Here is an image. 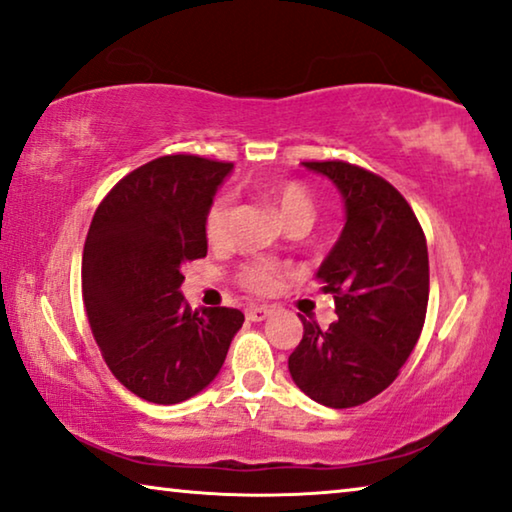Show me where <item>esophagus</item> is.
I'll list each match as a JSON object with an SVG mask.
<instances>
[{
  "label": "esophagus",
  "instance_id": "obj_1",
  "mask_svg": "<svg viewBox=\"0 0 512 512\" xmlns=\"http://www.w3.org/2000/svg\"><path fill=\"white\" fill-rule=\"evenodd\" d=\"M270 313H272V306H265V304L251 306V309H247V318L254 320V322H261V320L270 316Z\"/></svg>",
  "mask_w": 512,
  "mask_h": 512
}]
</instances>
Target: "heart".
Segmentation results:
<instances>
[{"label":"heart","mask_w":512,"mask_h":512,"mask_svg":"<svg viewBox=\"0 0 512 512\" xmlns=\"http://www.w3.org/2000/svg\"><path fill=\"white\" fill-rule=\"evenodd\" d=\"M263 196L267 203L277 210L281 222L286 226L302 224L309 229L316 219V199L309 192V187L297 183V180H274L263 187ZM233 201L229 194H219L210 201V206L203 215V235H206L208 245L219 247L229 238V219H231ZM283 277V267L274 261H258L245 263L235 274V279L249 293L256 295H270L279 288Z\"/></svg>","instance_id":"1"}]
</instances>
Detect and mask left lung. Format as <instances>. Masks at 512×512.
I'll use <instances>...</instances> for the list:
<instances>
[{"mask_svg": "<svg viewBox=\"0 0 512 512\" xmlns=\"http://www.w3.org/2000/svg\"><path fill=\"white\" fill-rule=\"evenodd\" d=\"M336 183L348 222L318 270L334 297L327 329L302 318L290 375L320 405H364L396 380L426 322L430 270L426 235L389 180L343 160L302 162Z\"/></svg>", "mask_w": 512, "mask_h": 512, "instance_id": "obj_1", "label": "left lung"}]
</instances>
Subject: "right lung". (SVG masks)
Returning <instances> with one entry per match:
<instances>
[{"label": "right lung", "instance_id": "right-lung-1", "mask_svg": "<svg viewBox=\"0 0 512 512\" xmlns=\"http://www.w3.org/2000/svg\"><path fill=\"white\" fill-rule=\"evenodd\" d=\"M231 162L176 153L141 164L116 183L91 219L82 297L112 375L135 396L176 405L215 380L238 309L192 311L180 295L187 261L208 254L203 215Z\"/></svg>", "mask_w": 512, "mask_h": 512}]
</instances>
